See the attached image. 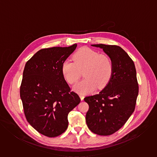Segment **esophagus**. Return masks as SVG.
Masks as SVG:
<instances>
[{
	"label": "esophagus",
	"mask_w": 157,
	"mask_h": 157,
	"mask_svg": "<svg viewBox=\"0 0 157 157\" xmlns=\"http://www.w3.org/2000/svg\"><path fill=\"white\" fill-rule=\"evenodd\" d=\"M79 97H80V98H81V101H83V100H84V96L82 94H79Z\"/></svg>",
	"instance_id": "34e87169"
}]
</instances>
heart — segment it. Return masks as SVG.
<instances>
[{
    "label": "heart",
    "instance_id": "obj_1",
    "mask_svg": "<svg viewBox=\"0 0 157 157\" xmlns=\"http://www.w3.org/2000/svg\"><path fill=\"white\" fill-rule=\"evenodd\" d=\"M73 62L65 60L61 65V73L69 84L75 83L79 79V71H83L84 79L73 86V89L81 94L93 91L98 87L101 89L110 81L113 71V65L110 58L104 54L87 47L76 52Z\"/></svg>",
    "mask_w": 157,
    "mask_h": 157
}]
</instances>
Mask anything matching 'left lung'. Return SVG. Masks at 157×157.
<instances>
[{
	"label": "left lung",
	"mask_w": 157,
	"mask_h": 157,
	"mask_svg": "<svg viewBox=\"0 0 157 157\" xmlns=\"http://www.w3.org/2000/svg\"><path fill=\"white\" fill-rule=\"evenodd\" d=\"M102 48L113 65L111 78L99 94L86 97L89 105L86 116L88 128L99 136H110L119 130L135 110L139 85L135 64L120 47L92 44Z\"/></svg>",
	"instance_id": "8db88e82"
}]
</instances>
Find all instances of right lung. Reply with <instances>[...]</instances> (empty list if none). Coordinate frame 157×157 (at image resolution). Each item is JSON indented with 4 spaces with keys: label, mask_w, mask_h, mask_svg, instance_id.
<instances>
[{
    "label": "right lung",
    "mask_w": 157,
    "mask_h": 157,
    "mask_svg": "<svg viewBox=\"0 0 157 157\" xmlns=\"http://www.w3.org/2000/svg\"><path fill=\"white\" fill-rule=\"evenodd\" d=\"M76 47L41 49L25 66L20 89L24 114L36 131L48 137L66 131L69 113L81 101L61 73L63 63Z\"/></svg>",
    "instance_id": "right-lung-1"
}]
</instances>
